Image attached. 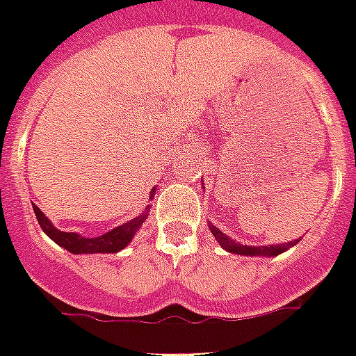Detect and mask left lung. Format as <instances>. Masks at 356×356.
I'll return each instance as SVG.
<instances>
[{
  "mask_svg": "<svg viewBox=\"0 0 356 356\" xmlns=\"http://www.w3.org/2000/svg\"><path fill=\"white\" fill-rule=\"evenodd\" d=\"M209 229H211V233L214 234V238L220 242V245H222L223 249H227L229 253L243 254V257H277V254L284 253L286 249H290L292 245H296V243L299 242V240H293V242L281 243V245H257V248H253V245L238 243L236 240L229 238L227 234L222 233V231H220L216 225H212V223L209 225Z\"/></svg>",
  "mask_w": 356,
  "mask_h": 356,
  "instance_id": "left-lung-1",
  "label": "left lung"
}]
</instances>
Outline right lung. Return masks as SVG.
Wrapping results in <instances>:
<instances>
[{
    "label": "right lung",
    "mask_w": 356,
    "mask_h": 356,
    "mask_svg": "<svg viewBox=\"0 0 356 356\" xmlns=\"http://www.w3.org/2000/svg\"><path fill=\"white\" fill-rule=\"evenodd\" d=\"M153 195H155V188H151L149 200H153ZM147 209H149V207H147ZM147 209H145V211H147ZM33 211H35L36 220L40 223L42 231L51 238L53 242L58 243L60 248H64L66 251L75 254L118 253V251H122V249L133 240L134 233L138 231L140 225H142V223L145 222V218H147V212H142L138 218H133V220H129L127 223H122V225L114 227L113 231H108V233L102 234V236L86 238L81 236V234L77 233H64V231H58L57 227H53V223L44 216V212H42L36 205H33Z\"/></svg>",
    "instance_id": "1"
}]
</instances>
